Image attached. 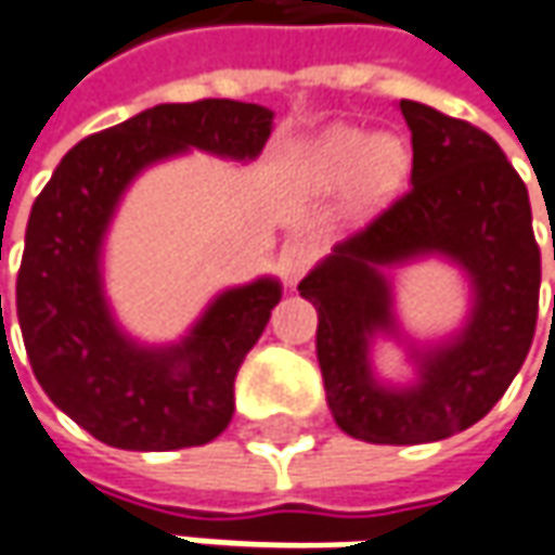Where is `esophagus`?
Here are the masks:
<instances>
[{
    "label": "esophagus",
    "mask_w": 555,
    "mask_h": 555,
    "mask_svg": "<svg viewBox=\"0 0 555 555\" xmlns=\"http://www.w3.org/2000/svg\"><path fill=\"white\" fill-rule=\"evenodd\" d=\"M312 248L307 243H292V246L282 248V255H279V270H282V279L288 282V285H297L300 279L307 276V270L312 267Z\"/></svg>",
    "instance_id": "1"
}]
</instances>
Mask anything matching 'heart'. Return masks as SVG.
<instances>
[{
  "label": "heart",
  "instance_id": "heart-1",
  "mask_svg": "<svg viewBox=\"0 0 555 555\" xmlns=\"http://www.w3.org/2000/svg\"><path fill=\"white\" fill-rule=\"evenodd\" d=\"M406 151L395 135H371L356 127H337L319 135L300 157V179L312 191H337L346 185L349 206L371 209L401 184Z\"/></svg>",
  "mask_w": 555,
  "mask_h": 555
}]
</instances>
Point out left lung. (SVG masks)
Masks as SVG:
<instances>
[{"label": "left lung", "instance_id": "1", "mask_svg": "<svg viewBox=\"0 0 555 555\" xmlns=\"http://www.w3.org/2000/svg\"><path fill=\"white\" fill-rule=\"evenodd\" d=\"M401 115L413 135V184L297 285L319 309L315 352L334 422L391 447L452 437L499 404L529 356L541 292L529 191L499 142L413 100H401ZM428 254L466 270L472 315L455 338L414 350L416 384L383 387L370 343L397 333L385 270Z\"/></svg>", "mask_w": 555, "mask_h": 555}]
</instances>
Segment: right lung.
<instances>
[{"label":"right lung","instance_id":"obj_1","mask_svg":"<svg viewBox=\"0 0 555 555\" xmlns=\"http://www.w3.org/2000/svg\"><path fill=\"white\" fill-rule=\"evenodd\" d=\"M270 130L273 112L255 103L154 105L81 139L33 203L17 273L26 356L44 395L108 447L167 452L221 435L236 371L282 297L276 279H255L218 294L184 340L142 346L127 337L100 270L124 191L142 169L188 149L255 160Z\"/></svg>","mask_w":555,"mask_h":555}]
</instances>
